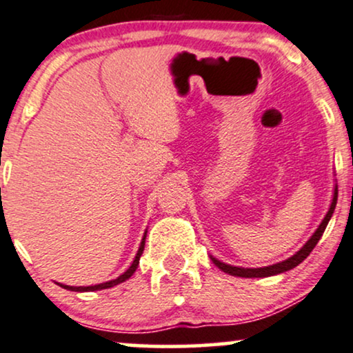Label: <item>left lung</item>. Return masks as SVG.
<instances>
[{
  "mask_svg": "<svg viewBox=\"0 0 353 353\" xmlns=\"http://www.w3.org/2000/svg\"><path fill=\"white\" fill-rule=\"evenodd\" d=\"M336 204H337V185H336V188H334L332 203H330L329 211H327V214L324 216L323 223L317 225V229L314 230V234H312V236L310 237V241L304 243V245L296 252V254L291 255L290 259L283 260V262L268 265V267H262V268H243V267H234V265H228V263L221 262V260L214 259L212 255H210V259L212 260V263H214L219 270H223L224 273H229V275L241 276V278H265V276L280 275V273H283V272L293 270L294 267H298V265L301 263L307 255L311 254L312 249L316 247V243L319 242L321 237H323V234H324L325 228H327L330 217H332V214H334V210H336Z\"/></svg>",
  "mask_w": 353,
  "mask_h": 353,
  "instance_id": "1",
  "label": "left lung"
}]
</instances>
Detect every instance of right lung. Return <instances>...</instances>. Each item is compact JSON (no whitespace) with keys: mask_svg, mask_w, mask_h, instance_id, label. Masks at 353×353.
I'll list each match as a JSON object with an SVG mask.
<instances>
[{"mask_svg":"<svg viewBox=\"0 0 353 353\" xmlns=\"http://www.w3.org/2000/svg\"><path fill=\"white\" fill-rule=\"evenodd\" d=\"M145 236H147V230H145V234H143L142 242H141V245H139V250H137V254H136V259H134V262L130 263V267L125 270L123 275L117 276L116 280H111V281H106V283H99V285H93V286H68V285H62V283H59V285L62 286V288H65V290L83 293V291H98V290L112 288V286H116V285H119V283L129 280V278L134 275V272H136L137 267H139V260H141V255H142V252H143V245H145Z\"/></svg>","mask_w":353,"mask_h":353,"instance_id":"obj_1","label":"right lung"}]
</instances>
